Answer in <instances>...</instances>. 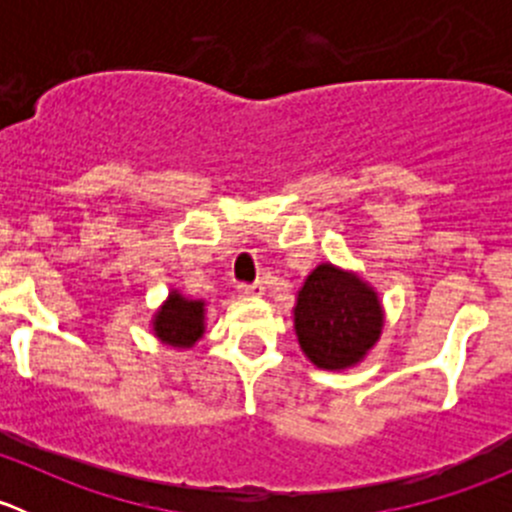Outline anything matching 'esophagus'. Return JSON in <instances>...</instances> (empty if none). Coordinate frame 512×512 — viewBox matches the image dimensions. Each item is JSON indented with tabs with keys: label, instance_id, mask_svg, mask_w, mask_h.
Wrapping results in <instances>:
<instances>
[{
	"label": "esophagus",
	"instance_id": "1",
	"mask_svg": "<svg viewBox=\"0 0 512 512\" xmlns=\"http://www.w3.org/2000/svg\"><path fill=\"white\" fill-rule=\"evenodd\" d=\"M237 292H240L242 297H260V294L265 292V287H262V282H252V285L242 282V285H237Z\"/></svg>",
	"mask_w": 512,
	"mask_h": 512
}]
</instances>
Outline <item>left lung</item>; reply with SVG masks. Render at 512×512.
<instances>
[{
	"label": "left lung",
	"mask_w": 512,
	"mask_h": 512,
	"mask_svg": "<svg viewBox=\"0 0 512 512\" xmlns=\"http://www.w3.org/2000/svg\"><path fill=\"white\" fill-rule=\"evenodd\" d=\"M381 329L384 309L359 275L319 265L304 280L294 304V332L314 366L339 371L359 364Z\"/></svg>",
	"instance_id": "left-lung-1"
}]
</instances>
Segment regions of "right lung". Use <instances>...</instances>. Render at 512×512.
<instances>
[{
	"label": "right lung",
	"instance_id": "add662e5",
	"mask_svg": "<svg viewBox=\"0 0 512 512\" xmlns=\"http://www.w3.org/2000/svg\"><path fill=\"white\" fill-rule=\"evenodd\" d=\"M153 332L168 347L190 349L205 332V302L173 289L153 317Z\"/></svg>",
	"mask_w": 512,
	"mask_h": 512
}]
</instances>
